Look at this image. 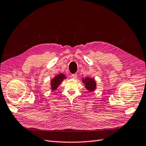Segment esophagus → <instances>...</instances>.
<instances>
[{
    "instance_id": "esophagus-1",
    "label": "esophagus",
    "mask_w": 146,
    "mask_h": 146,
    "mask_svg": "<svg viewBox=\"0 0 146 146\" xmlns=\"http://www.w3.org/2000/svg\"><path fill=\"white\" fill-rule=\"evenodd\" d=\"M72 78H73V79H76L77 78V74H72Z\"/></svg>"
}]
</instances>
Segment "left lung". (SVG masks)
<instances>
[{
    "label": "left lung",
    "mask_w": 146,
    "mask_h": 146,
    "mask_svg": "<svg viewBox=\"0 0 146 146\" xmlns=\"http://www.w3.org/2000/svg\"><path fill=\"white\" fill-rule=\"evenodd\" d=\"M82 81L83 84H84L86 89L90 92H92L93 91L97 89V83L94 78H83Z\"/></svg>",
    "instance_id": "left-lung-1"
}]
</instances>
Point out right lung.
<instances>
[{"label": "right lung", "instance_id": "add662e5", "mask_svg": "<svg viewBox=\"0 0 146 146\" xmlns=\"http://www.w3.org/2000/svg\"><path fill=\"white\" fill-rule=\"evenodd\" d=\"M66 78V76L63 73H59L57 74L51 80V84H50L51 87H50V89L52 91L56 90L57 89V87L61 84L62 82L65 80Z\"/></svg>", "mask_w": 146, "mask_h": 146}]
</instances>
